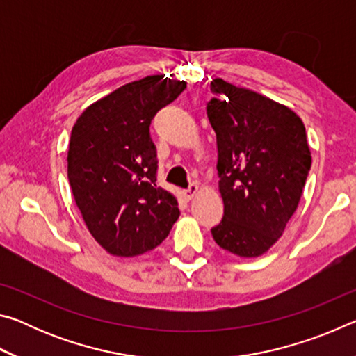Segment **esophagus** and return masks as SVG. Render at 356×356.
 Returning <instances> with one entry per match:
<instances>
[{
    "label": "esophagus",
    "instance_id": "esophagus-1",
    "mask_svg": "<svg viewBox=\"0 0 356 356\" xmlns=\"http://www.w3.org/2000/svg\"><path fill=\"white\" fill-rule=\"evenodd\" d=\"M197 191H200V185H197L196 182H193V184H190V186H188V190L185 191V197L188 201H191L193 197H195L196 195H197Z\"/></svg>",
    "mask_w": 356,
    "mask_h": 356
}]
</instances>
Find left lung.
I'll return each mask as SVG.
<instances>
[{
    "label": "left lung",
    "instance_id": "1",
    "mask_svg": "<svg viewBox=\"0 0 356 356\" xmlns=\"http://www.w3.org/2000/svg\"><path fill=\"white\" fill-rule=\"evenodd\" d=\"M207 116L216 134L225 215L212 236L238 257H259L278 242L303 195L311 150L291 108L221 78L210 81Z\"/></svg>",
    "mask_w": 356,
    "mask_h": 356
}]
</instances>
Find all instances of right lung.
I'll list each match as a JSON object with an SVG mask.
<instances>
[{
	"label": "right lung",
	"instance_id": "obj_1",
	"mask_svg": "<svg viewBox=\"0 0 356 356\" xmlns=\"http://www.w3.org/2000/svg\"><path fill=\"white\" fill-rule=\"evenodd\" d=\"M186 88L150 75L94 102L72 129L67 177L88 231L106 252L135 257L159 246L179 218L177 197L156 185L149 127Z\"/></svg>",
	"mask_w": 356,
	"mask_h": 356
}]
</instances>
